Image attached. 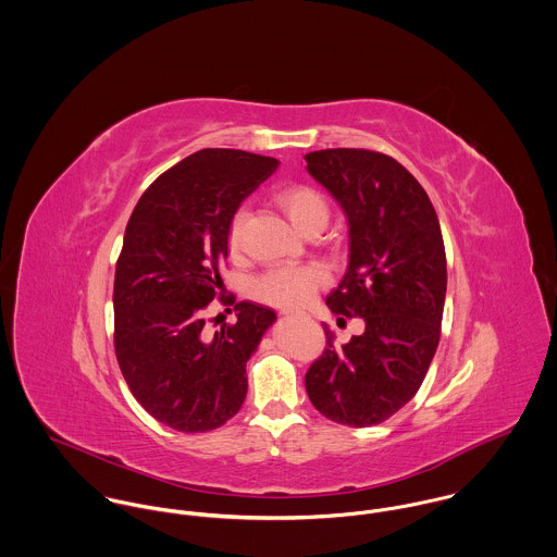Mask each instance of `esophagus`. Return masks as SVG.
Listing matches in <instances>:
<instances>
[{
	"label": "esophagus",
	"mask_w": 557,
	"mask_h": 557,
	"mask_svg": "<svg viewBox=\"0 0 557 557\" xmlns=\"http://www.w3.org/2000/svg\"><path fill=\"white\" fill-rule=\"evenodd\" d=\"M282 315H295L293 311H282Z\"/></svg>",
	"instance_id": "1"
}]
</instances>
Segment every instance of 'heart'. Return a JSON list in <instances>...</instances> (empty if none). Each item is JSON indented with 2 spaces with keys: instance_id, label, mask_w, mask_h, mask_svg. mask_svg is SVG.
<instances>
[{
  "instance_id": "b5f03b06",
  "label": "heart",
  "mask_w": 557,
  "mask_h": 557,
  "mask_svg": "<svg viewBox=\"0 0 557 557\" xmlns=\"http://www.w3.org/2000/svg\"><path fill=\"white\" fill-rule=\"evenodd\" d=\"M275 205L282 209V213L288 218V222L304 235L311 231H322L329 222V202L324 196L304 184L284 186L273 196ZM248 213L246 209H237L231 218L228 233H226V246L231 253H237L244 246V228H246ZM324 273L318 267H280L262 273L251 284V295L258 301H264L269 306L277 308H301L306 306L313 293L324 284Z\"/></svg>"
}]
</instances>
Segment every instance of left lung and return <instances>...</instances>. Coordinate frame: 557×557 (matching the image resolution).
Returning <instances> with one entry per match:
<instances>
[{
  "instance_id": "left-lung-1",
  "label": "left lung",
  "mask_w": 557,
  "mask_h": 557,
  "mask_svg": "<svg viewBox=\"0 0 557 557\" xmlns=\"http://www.w3.org/2000/svg\"><path fill=\"white\" fill-rule=\"evenodd\" d=\"M306 162L350 226L348 269L326 306L366 322L344 346L324 324L326 348L306 388L326 419L370 428L404 408L432 366L446 297L442 231L428 191L391 156L322 149Z\"/></svg>"
}]
</instances>
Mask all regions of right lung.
Returning a JSON list of instances; mask_svg holds the SVG:
<instances>
[{"instance_id":"obj_1","label":"right lung","mask_w":557,"mask_h":557,"mask_svg":"<svg viewBox=\"0 0 557 557\" xmlns=\"http://www.w3.org/2000/svg\"><path fill=\"white\" fill-rule=\"evenodd\" d=\"M242 149H200L145 189L115 269V355L136 401L177 432H211L248 393L246 363L273 309L242 301L213 335L205 309L224 286L231 218L277 169Z\"/></svg>"}]
</instances>
